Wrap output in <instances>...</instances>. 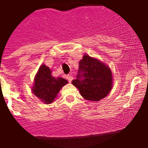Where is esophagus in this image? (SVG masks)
Listing matches in <instances>:
<instances>
[{"label": "esophagus", "mask_w": 148, "mask_h": 148, "mask_svg": "<svg viewBox=\"0 0 148 148\" xmlns=\"http://www.w3.org/2000/svg\"><path fill=\"white\" fill-rule=\"evenodd\" d=\"M67 79L69 82H71V81H73V77H72L71 75H67Z\"/></svg>", "instance_id": "obj_1"}]
</instances>
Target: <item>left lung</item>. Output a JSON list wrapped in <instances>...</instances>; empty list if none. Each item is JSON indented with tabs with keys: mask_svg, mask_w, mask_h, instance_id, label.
I'll use <instances>...</instances> for the list:
<instances>
[{
	"mask_svg": "<svg viewBox=\"0 0 148 148\" xmlns=\"http://www.w3.org/2000/svg\"><path fill=\"white\" fill-rule=\"evenodd\" d=\"M72 84L84 98L98 101L105 97L112 88V73L107 65L85 54L79 62L77 78Z\"/></svg>",
	"mask_w": 148,
	"mask_h": 148,
	"instance_id": "1",
	"label": "left lung"
}]
</instances>
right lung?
<instances>
[{"mask_svg":"<svg viewBox=\"0 0 148 148\" xmlns=\"http://www.w3.org/2000/svg\"><path fill=\"white\" fill-rule=\"evenodd\" d=\"M67 84V81L61 77L51 76V71L45 64L41 65L34 79L33 93L46 103L53 102L60 88Z\"/></svg>","mask_w":148,"mask_h":148,"instance_id":"add662e5","label":"right lung"}]
</instances>
